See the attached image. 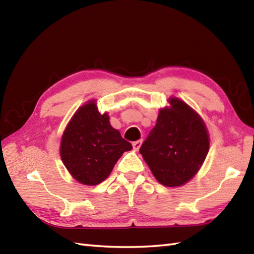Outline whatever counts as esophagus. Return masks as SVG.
Instances as JSON below:
<instances>
[{
	"instance_id": "obj_1",
	"label": "esophagus",
	"mask_w": 254,
	"mask_h": 254,
	"mask_svg": "<svg viewBox=\"0 0 254 254\" xmlns=\"http://www.w3.org/2000/svg\"><path fill=\"white\" fill-rule=\"evenodd\" d=\"M141 145H142V139H138V141L133 142V148L135 150H138L139 147H141Z\"/></svg>"
}]
</instances>
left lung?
I'll use <instances>...</instances> for the list:
<instances>
[{
	"instance_id": "1",
	"label": "left lung",
	"mask_w": 254,
	"mask_h": 254,
	"mask_svg": "<svg viewBox=\"0 0 254 254\" xmlns=\"http://www.w3.org/2000/svg\"><path fill=\"white\" fill-rule=\"evenodd\" d=\"M139 153L161 185L179 187L196 174L208 153L206 127L186 102L170 98Z\"/></svg>"
}]
</instances>
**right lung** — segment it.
Listing matches in <instances>:
<instances>
[{
    "mask_svg": "<svg viewBox=\"0 0 254 254\" xmlns=\"http://www.w3.org/2000/svg\"><path fill=\"white\" fill-rule=\"evenodd\" d=\"M130 142L111 127L107 113L100 115L94 100L80 107L69 121L61 141V158L74 179L96 186L107 179Z\"/></svg>",
    "mask_w": 254,
    "mask_h": 254,
    "instance_id": "right-lung-1",
    "label": "right lung"
}]
</instances>
